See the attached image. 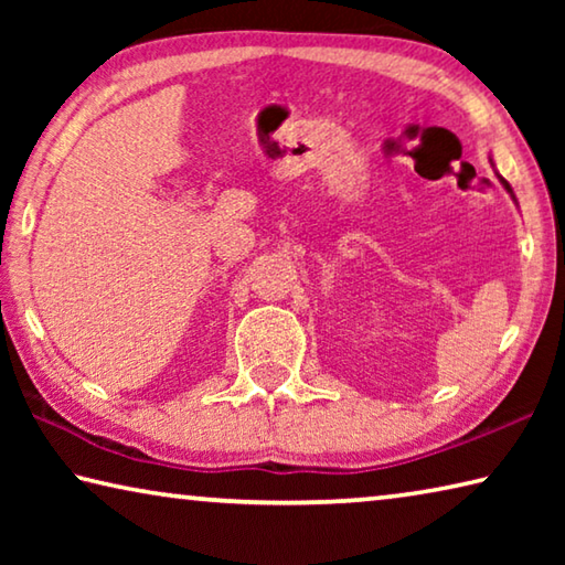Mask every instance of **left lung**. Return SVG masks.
Segmentation results:
<instances>
[{"mask_svg":"<svg viewBox=\"0 0 565 565\" xmlns=\"http://www.w3.org/2000/svg\"><path fill=\"white\" fill-rule=\"evenodd\" d=\"M499 179H501V184H503V186H505V191H509V194H511V196H513V189H511V184H509V181H505V179H503V177H501V174H499ZM513 199H515V196H513Z\"/></svg>","mask_w":565,"mask_h":565,"instance_id":"1","label":"left lung"}]
</instances>
